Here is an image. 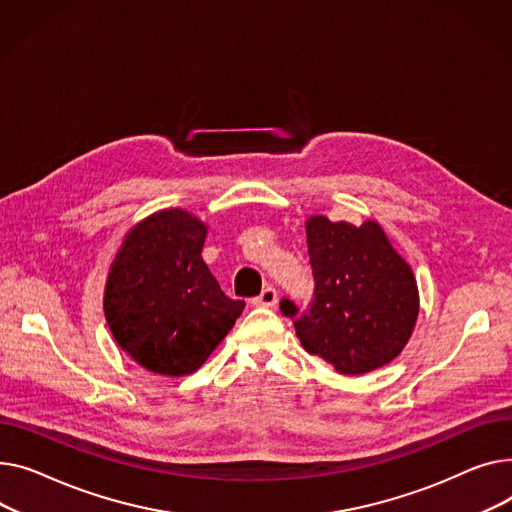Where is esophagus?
Masks as SVG:
<instances>
[{
    "label": "esophagus",
    "mask_w": 512,
    "mask_h": 512,
    "mask_svg": "<svg viewBox=\"0 0 512 512\" xmlns=\"http://www.w3.org/2000/svg\"><path fill=\"white\" fill-rule=\"evenodd\" d=\"M277 299H279V295H277L275 287H264L260 291V295L252 299V304L260 306V308H273L277 304Z\"/></svg>",
    "instance_id": "1"
}]
</instances>
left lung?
<instances>
[{"label": "left lung", "mask_w": 512, "mask_h": 512, "mask_svg": "<svg viewBox=\"0 0 512 512\" xmlns=\"http://www.w3.org/2000/svg\"><path fill=\"white\" fill-rule=\"evenodd\" d=\"M314 299L299 310L289 297L281 312L293 320L304 349L339 374H366L407 345L419 312L409 264L388 244L378 223H306Z\"/></svg>", "instance_id": "1"}]
</instances>
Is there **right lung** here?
<instances>
[{
    "instance_id": "1",
    "label": "right lung",
    "mask_w": 512,
    "mask_h": 512,
    "mask_svg": "<svg viewBox=\"0 0 512 512\" xmlns=\"http://www.w3.org/2000/svg\"><path fill=\"white\" fill-rule=\"evenodd\" d=\"M204 237L206 225L186 210H161L126 235L111 264L107 324L117 345L155 374L198 370L244 312L204 264Z\"/></svg>"
}]
</instances>
